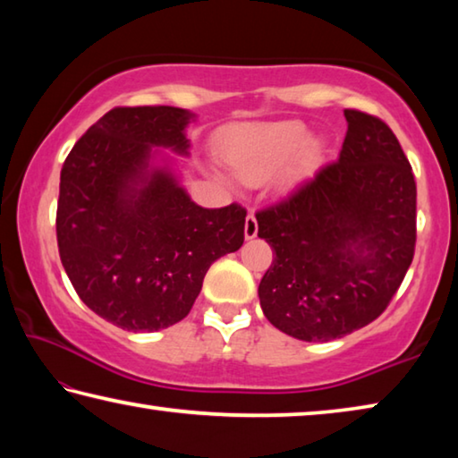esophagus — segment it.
Segmentation results:
<instances>
[{
    "instance_id": "34e87169",
    "label": "esophagus",
    "mask_w": 458,
    "mask_h": 458,
    "mask_svg": "<svg viewBox=\"0 0 458 458\" xmlns=\"http://www.w3.org/2000/svg\"><path fill=\"white\" fill-rule=\"evenodd\" d=\"M257 234H259V222H257V218H254V214L250 212L246 216V222H244V236L248 240H252V238H257Z\"/></svg>"
}]
</instances>
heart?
I'll list each match as a JSON object with an SVG mask.
<instances>
[{
    "mask_svg": "<svg viewBox=\"0 0 458 458\" xmlns=\"http://www.w3.org/2000/svg\"><path fill=\"white\" fill-rule=\"evenodd\" d=\"M218 149L238 182L259 185L281 172L283 190L311 180L325 157L323 143L309 137V127L301 121L236 125L222 135Z\"/></svg>",
    "mask_w": 458,
    "mask_h": 458,
    "instance_id": "heart-1",
    "label": "heart"
}]
</instances>
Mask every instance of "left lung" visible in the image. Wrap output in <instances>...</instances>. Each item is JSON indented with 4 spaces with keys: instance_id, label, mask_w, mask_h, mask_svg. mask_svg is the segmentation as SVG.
<instances>
[{
    "instance_id": "8db88e82",
    "label": "left lung",
    "mask_w": 458,
    "mask_h": 458,
    "mask_svg": "<svg viewBox=\"0 0 458 458\" xmlns=\"http://www.w3.org/2000/svg\"><path fill=\"white\" fill-rule=\"evenodd\" d=\"M339 159L257 214L273 265L259 284L267 319L331 341L377 319L414 257L416 182L384 121L345 108Z\"/></svg>"
}]
</instances>
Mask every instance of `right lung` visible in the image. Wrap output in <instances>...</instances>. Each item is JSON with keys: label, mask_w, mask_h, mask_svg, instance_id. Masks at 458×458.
I'll use <instances>...</instances> for the list:
<instances>
[{"label": "right lung", "mask_w": 458, "mask_h": 458, "mask_svg": "<svg viewBox=\"0 0 458 458\" xmlns=\"http://www.w3.org/2000/svg\"><path fill=\"white\" fill-rule=\"evenodd\" d=\"M190 121L177 106L113 108L62 165V267L82 303L121 329L182 321L212 262L244 242V208L198 206L164 151L188 157Z\"/></svg>", "instance_id": "obj_1"}]
</instances>
